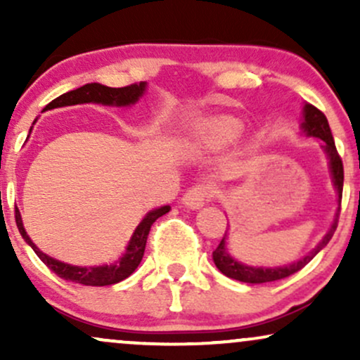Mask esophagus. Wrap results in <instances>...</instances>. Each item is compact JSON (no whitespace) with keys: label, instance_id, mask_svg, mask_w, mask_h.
<instances>
[{"label":"esophagus","instance_id":"obj_1","mask_svg":"<svg viewBox=\"0 0 360 360\" xmlns=\"http://www.w3.org/2000/svg\"><path fill=\"white\" fill-rule=\"evenodd\" d=\"M213 194H214V188L212 184L198 183L191 186V188L184 193L183 203L188 206V208L198 210L205 203H208V201L213 198Z\"/></svg>","mask_w":360,"mask_h":360}]
</instances>
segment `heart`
<instances>
[{"label":"heart","instance_id":"heart-1","mask_svg":"<svg viewBox=\"0 0 360 360\" xmlns=\"http://www.w3.org/2000/svg\"><path fill=\"white\" fill-rule=\"evenodd\" d=\"M242 128L240 125L232 122H225L221 125H218L214 130L210 134V146L213 147H226L230 143H233L235 140L240 137Z\"/></svg>","mask_w":360,"mask_h":360}]
</instances>
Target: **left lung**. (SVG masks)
Masks as SVG:
<instances>
[{
	"label": "left lung",
	"mask_w": 360,
	"mask_h": 360,
	"mask_svg": "<svg viewBox=\"0 0 360 360\" xmlns=\"http://www.w3.org/2000/svg\"><path fill=\"white\" fill-rule=\"evenodd\" d=\"M303 131L308 135V137H316L323 140V150L325 154L328 155L330 160V169H332V177H333V184H335L337 193H338V203L342 201V188H344V164H342L340 155H338L335 142H333V135L332 130H330L328 120L323 115V111H320L316 106L313 105H304V122H303ZM338 214H340V206H338V212L335 220H333L332 226L326 232L318 245L309 252L308 255H304L303 259H300L298 262H292L289 266L284 267H250V266H243V264L237 262L232 255L229 254L225 249V237L221 238L220 243H218L217 249L213 250V260L214 266L220 269L221 274H225L226 278H232L237 281H242V283H250V284H260V283H272V281H279L288 278V276L295 274L303 269L304 266L311 260L315 255L320 252L326 243L330 242V238L333 237L335 233L337 225H338Z\"/></svg>",
	"instance_id": "1"
}]
</instances>
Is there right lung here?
<instances>
[{
  "label": "right lung",
  "instance_id": "right-lung-1",
  "mask_svg": "<svg viewBox=\"0 0 360 360\" xmlns=\"http://www.w3.org/2000/svg\"><path fill=\"white\" fill-rule=\"evenodd\" d=\"M143 91H146V82H135V84L123 86V88H108V86L98 84V82H91V84H84L81 86V88L69 91V93L60 94L59 98H56V100L49 103L44 108V111L59 108V106L79 105V103H101V105L117 106L134 105V103L142 96ZM169 210H171L169 206H162V208L152 210L150 213H147V217L140 221L137 230L131 235V240L128 243L125 255L120 260H117L115 264L98 267L69 266V264L60 262V260L49 257L44 252L37 249L35 243L30 240V237L25 232L18 208H15V221L20 233H22V237L25 238V242L35 250V254L39 255V259L42 260L45 266H47L52 272H56L59 278L65 281H72V283L84 284V286H108V284H117L120 281L127 279L131 272L137 269L140 260L143 257V252H146V243L148 232H150V226L154 225L157 218L166 214Z\"/></svg>",
  "mask_w": 360,
  "mask_h": 360
}]
</instances>
